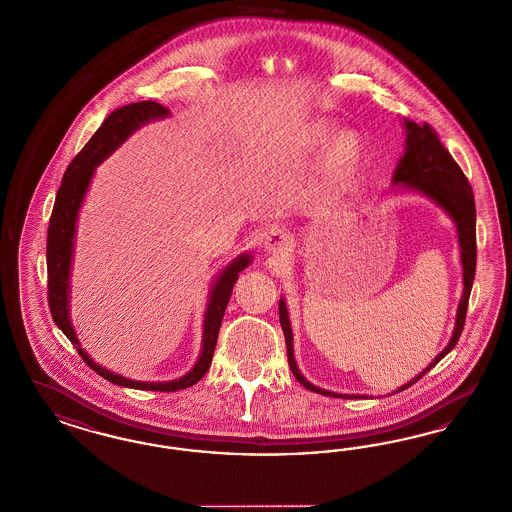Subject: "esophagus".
<instances>
[{
  "mask_svg": "<svg viewBox=\"0 0 512 512\" xmlns=\"http://www.w3.org/2000/svg\"><path fill=\"white\" fill-rule=\"evenodd\" d=\"M293 247V234L284 228L268 230L265 238V251L274 257H284Z\"/></svg>",
  "mask_w": 512,
  "mask_h": 512,
  "instance_id": "obj_1",
  "label": "esophagus"
}]
</instances>
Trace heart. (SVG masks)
<instances>
[{"label": "heart", "mask_w": 512, "mask_h": 512, "mask_svg": "<svg viewBox=\"0 0 512 512\" xmlns=\"http://www.w3.org/2000/svg\"><path fill=\"white\" fill-rule=\"evenodd\" d=\"M299 144L307 152H322L328 146L326 162L329 171L335 175H347L362 158V139L350 129H341L335 133L333 123L326 120L312 122L301 133Z\"/></svg>", "instance_id": "b5f03b06"}]
</instances>
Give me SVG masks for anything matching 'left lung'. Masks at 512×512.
Here are the masks:
<instances>
[{
	"mask_svg": "<svg viewBox=\"0 0 512 512\" xmlns=\"http://www.w3.org/2000/svg\"><path fill=\"white\" fill-rule=\"evenodd\" d=\"M406 127V152L400 158V162L394 169L392 175V184H402L406 190H415L421 192L423 196L430 198L434 204L440 205L457 226V238H459V247H461V265H463V297L457 307V316H455V328L451 333L450 343L444 348L427 369H423L415 379H411L404 387H400L394 392H402L409 389L413 383H417L427 371L434 368L453 347L457 345L461 331L465 326L467 318V307H469V297H471L472 282H474V272H476V207H474V194H472L471 184L467 181L465 173L461 167L451 158L450 152L440 143L436 131L430 127L429 123L411 122L404 120ZM280 324L284 329L286 337L287 362L289 368L293 371L295 379L305 387V389L324 394V396H337V398H368L360 394H339V392H329L326 389H320L312 383H308L303 377V373L297 368L295 356H293V331L289 324V314H287L286 301L280 299ZM392 392V394H394Z\"/></svg>",
	"mask_w": 512,
	"mask_h": 512,
	"instance_id": "8db88e82",
	"label": "left lung"
}]
</instances>
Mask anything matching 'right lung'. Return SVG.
Listing matches in <instances>:
<instances>
[{"instance_id": "1", "label": "right lung", "mask_w": 512, "mask_h": 512, "mask_svg": "<svg viewBox=\"0 0 512 512\" xmlns=\"http://www.w3.org/2000/svg\"><path fill=\"white\" fill-rule=\"evenodd\" d=\"M169 114V110L160 103L141 101V103L127 104L118 110H114L103 125L95 131V135L85 144L82 152L68 165L61 188L55 198V207L51 213L49 230H47V299L49 310L62 333L70 339V343L76 347L83 362L97 371L106 381L129 387V389L156 390V392H175V390L188 389L196 385L211 366L213 352L217 345L219 329L225 316L226 305L232 295V287L238 280V274L251 263V255L242 253L236 257L230 265H226L221 274L215 278L209 301L205 308L204 343L202 352L194 368L190 369L181 379L165 381V383H146V381H131L122 375L112 373L110 369L95 364L91 356L80 347V341L76 337L74 326L70 322V266H72V253H74V238H76V221L78 211L82 207L85 192L93 179L95 167L104 162L120 144L137 131L144 123L152 120H160Z\"/></svg>"}]
</instances>
